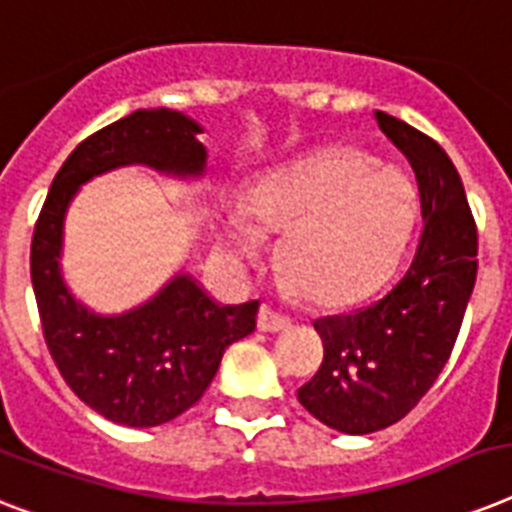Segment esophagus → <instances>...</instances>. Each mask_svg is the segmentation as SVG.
<instances>
[{"mask_svg":"<svg viewBox=\"0 0 512 512\" xmlns=\"http://www.w3.org/2000/svg\"><path fill=\"white\" fill-rule=\"evenodd\" d=\"M257 326H260V331H265V334H278V331L292 328V321H289L286 315L270 310L268 305H263L260 307V315H257Z\"/></svg>","mask_w":512,"mask_h":512,"instance_id":"esophagus-1","label":"esophagus"}]
</instances>
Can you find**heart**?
I'll return each mask as SVG.
<instances>
[{
	"mask_svg": "<svg viewBox=\"0 0 512 512\" xmlns=\"http://www.w3.org/2000/svg\"><path fill=\"white\" fill-rule=\"evenodd\" d=\"M247 215L220 220V249L234 265L257 263L263 231H286V289L318 302H344L376 289L407 244L415 191L405 176L363 152H328L263 178Z\"/></svg>",
	"mask_w": 512,
	"mask_h": 512,
	"instance_id": "heart-1",
	"label": "heart"
}]
</instances>
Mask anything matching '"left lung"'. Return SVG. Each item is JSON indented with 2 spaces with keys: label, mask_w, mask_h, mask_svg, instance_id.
Returning <instances> with one entry per match:
<instances>
[{
  "label": "left lung",
  "mask_w": 512,
  "mask_h": 512,
  "mask_svg": "<svg viewBox=\"0 0 512 512\" xmlns=\"http://www.w3.org/2000/svg\"><path fill=\"white\" fill-rule=\"evenodd\" d=\"M373 118L415 170L421 239L392 292L355 313L313 323L326 355L297 392L307 413L352 436L402 421L429 392L450 360L479 268L476 223L447 152L405 120L381 110Z\"/></svg>",
  "instance_id": "obj_1"
}]
</instances>
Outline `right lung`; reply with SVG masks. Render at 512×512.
<instances>
[{
  "instance_id": "right-lung-1",
  "label": "right lung",
  "mask_w": 512,
  "mask_h": 512,
  "mask_svg": "<svg viewBox=\"0 0 512 512\" xmlns=\"http://www.w3.org/2000/svg\"><path fill=\"white\" fill-rule=\"evenodd\" d=\"M205 128L178 110H136L81 141L54 176L31 244V281L44 339L78 400L102 418L152 429L205 394L223 352L257 326V302L220 305L186 270L141 305L102 315L62 276L65 218L78 189L110 170L144 165L178 181L207 173Z\"/></svg>"
}]
</instances>
